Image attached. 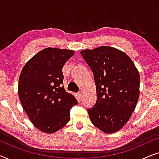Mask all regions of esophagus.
I'll return each instance as SVG.
<instances>
[{"label": "esophagus", "instance_id": "esophagus-1", "mask_svg": "<svg viewBox=\"0 0 159 159\" xmlns=\"http://www.w3.org/2000/svg\"><path fill=\"white\" fill-rule=\"evenodd\" d=\"M78 97H79L80 99H82V92H80L79 93H78Z\"/></svg>", "mask_w": 159, "mask_h": 159}]
</instances>
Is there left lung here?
Wrapping results in <instances>:
<instances>
[{"mask_svg": "<svg viewBox=\"0 0 159 159\" xmlns=\"http://www.w3.org/2000/svg\"><path fill=\"white\" fill-rule=\"evenodd\" d=\"M80 53L93 71L96 86V103L88 110L91 122L105 133L119 131L138 103V69L127 54L115 48L101 46Z\"/></svg>", "mask_w": 159, "mask_h": 159, "instance_id": "left-lung-1", "label": "left lung"}]
</instances>
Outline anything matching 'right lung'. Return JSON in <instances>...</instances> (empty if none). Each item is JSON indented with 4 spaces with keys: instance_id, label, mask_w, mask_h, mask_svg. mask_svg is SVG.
<instances>
[{
    "instance_id": "obj_1",
    "label": "right lung",
    "mask_w": 159,
    "mask_h": 159,
    "mask_svg": "<svg viewBox=\"0 0 159 159\" xmlns=\"http://www.w3.org/2000/svg\"><path fill=\"white\" fill-rule=\"evenodd\" d=\"M75 51L47 48L26 63L19 76L18 93L21 106L32 123L45 133L64 127L70 109L77 104L65 90L63 66Z\"/></svg>"
}]
</instances>
